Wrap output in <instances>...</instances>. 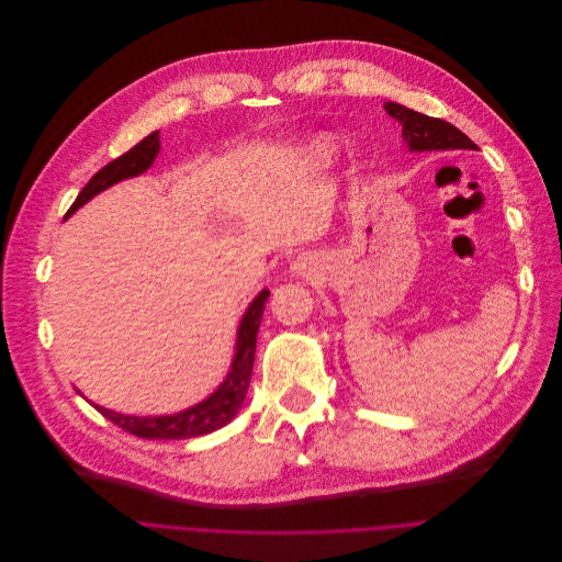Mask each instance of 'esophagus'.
I'll return each instance as SVG.
<instances>
[{"label":"esophagus","mask_w":562,"mask_h":562,"mask_svg":"<svg viewBox=\"0 0 562 562\" xmlns=\"http://www.w3.org/2000/svg\"><path fill=\"white\" fill-rule=\"evenodd\" d=\"M292 272H294L296 277H307V274L312 272V266H310L307 257H299V259L292 263Z\"/></svg>","instance_id":"obj_1"}]
</instances>
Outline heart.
Here are the masks:
<instances>
[{
  "label": "heart",
  "instance_id": "obj_1",
  "mask_svg": "<svg viewBox=\"0 0 562 562\" xmlns=\"http://www.w3.org/2000/svg\"><path fill=\"white\" fill-rule=\"evenodd\" d=\"M314 155H316L318 159H323V157H325V153H321V148H318V153H314Z\"/></svg>",
  "mask_w": 562,
  "mask_h": 562
}]
</instances>
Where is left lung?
<instances>
[{"label": "left lung", "instance_id": "left-lung-1", "mask_svg": "<svg viewBox=\"0 0 562 562\" xmlns=\"http://www.w3.org/2000/svg\"><path fill=\"white\" fill-rule=\"evenodd\" d=\"M387 115L403 126V139L412 153L425 150H476V144L450 122L420 115L396 101L385 103Z\"/></svg>", "mask_w": 562, "mask_h": 562}]
</instances>
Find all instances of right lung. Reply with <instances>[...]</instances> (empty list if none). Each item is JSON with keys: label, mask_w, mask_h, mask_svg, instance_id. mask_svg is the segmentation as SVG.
<instances>
[{"label": "right lung", "mask_w": 562, "mask_h": 562, "mask_svg": "<svg viewBox=\"0 0 562 562\" xmlns=\"http://www.w3.org/2000/svg\"><path fill=\"white\" fill-rule=\"evenodd\" d=\"M157 155H159V131H155L153 135L142 139L135 148H131L122 157L112 159L108 166H103L83 186V190L79 192V196L75 199L70 210L66 212V218L75 210H79L86 201H90L94 194L103 192L105 188L146 172L153 166ZM268 296H270V290H261L257 294V299L250 303V307L246 310V314L239 323V331H237V348H235L233 368H231L226 381H223L205 401H201L183 412L168 414V416H128V414L105 409L101 405H94V407L108 420L120 425L122 429H126L135 436L148 438V440L194 438V436L210 434L223 425H228L239 414V409L246 401V394H248L252 366H255V350H257V331H259V325L263 318V307H266Z\"/></svg>", "instance_id": "obj_1"}]
</instances>
